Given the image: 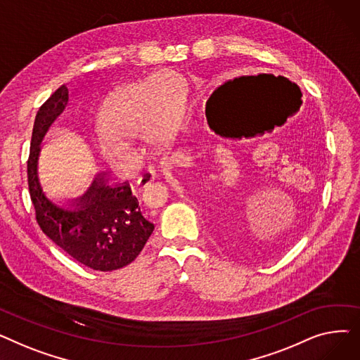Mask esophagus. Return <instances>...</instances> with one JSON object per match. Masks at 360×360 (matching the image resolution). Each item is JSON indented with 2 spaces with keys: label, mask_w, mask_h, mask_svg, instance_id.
Here are the masks:
<instances>
[{
  "label": "esophagus",
  "mask_w": 360,
  "mask_h": 360,
  "mask_svg": "<svg viewBox=\"0 0 360 360\" xmlns=\"http://www.w3.org/2000/svg\"><path fill=\"white\" fill-rule=\"evenodd\" d=\"M156 178H158V174H156L155 167H148L147 172L140 178L139 184H140V185H143V186H147L150 182H153Z\"/></svg>",
  "instance_id": "esophagus-1"
}]
</instances>
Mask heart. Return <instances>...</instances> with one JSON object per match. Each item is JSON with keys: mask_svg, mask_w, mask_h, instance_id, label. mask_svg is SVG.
<instances>
[{"mask_svg": "<svg viewBox=\"0 0 360 360\" xmlns=\"http://www.w3.org/2000/svg\"><path fill=\"white\" fill-rule=\"evenodd\" d=\"M190 83L176 71H158L122 87L109 105V120L98 127V141L109 156L139 151L140 136L163 143L179 129L188 103Z\"/></svg>", "mask_w": 360, "mask_h": 360, "instance_id": "b5f03b06", "label": "heart"}]
</instances>
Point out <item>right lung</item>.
<instances>
[{
  "label": "right lung",
  "instance_id": "obj_1",
  "mask_svg": "<svg viewBox=\"0 0 360 360\" xmlns=\"http://www.w3.org/2000/svg\"><path fill=\"white\" fill-rule=\"evenodd\" d=\"M70 90L63 84L34 118L27 182L36 220L42 232L75 261L98 271H113L139 257L155 224L143 216L131 184L113 182L103 170L77 198L53 201L45 194L39 179L42 141L65 110Z\"/></svg>",
  "mask_w": 360,
  "mask_h": 360
}]
</instances>
